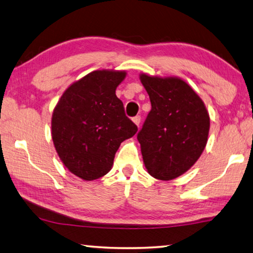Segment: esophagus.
Wrapping results in <instances>:
<instances>
[{"instance_id":"obj_1","label":"esophagus","mask_w":253,"mask_h":253,"mask_svg":"<svg viewBox=\"0 0 253 253\" xmlns=\"http://www.w3.org/2000/svg\"><path fill=\"white\" fill-rule=\"evenodd\" d=\"M132 121H133L136 126H140V122H141V117L140 115H136V117H134V118H132Z\"/></svg>"}]
</instances>
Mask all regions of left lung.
<instances>
[{"mask_svg":"<svg viewBox=\"0 0 253 253\" xmlns=\"http://www.w3.org/2000/svg\"><path fill=\"white\" fill-rule=\"evenodd\" d=\"M151 111L136 135L153 178L172 180L188 171L206 148L210 118L192 87L178 78L141 74Z\"/></svg>","mask_w":253,"mask_h":253,"instance_id":"left-lung-1","label":"left lung"}]
</instances>
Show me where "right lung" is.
<instances>
[{
  "label": "right lung",
  "instance_id": "add662e5",
  "mask_svg": "<svg viewBox=\"0 0 253 253\" xmlns=\"http://www.w3.org/2000/svg\"><path fill=\"white\" fill-rule=\"evenodd\" d=\"M126 74L93 71L66 88L53 111L56 152L64 166L83 180L108 173L120 144L138 131L115 95Z\"/></svg>",
  "mask_w": 253,
  "mask_h": 253
}]
</instances>
